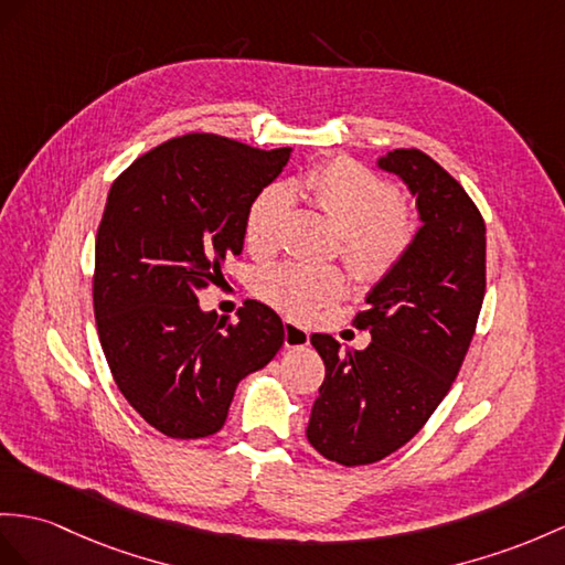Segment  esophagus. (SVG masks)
Returning <instances> with one entry per match:
<instances>
[{
    "label": "esophagus",
    "mask_w": 565,
    "mask_h": 565,
    "mask_svg": "<svg viewBox=\"0 0 565 565\" xmlns=\"http://www.w3.org/2000/svg\"><path fill=\"white\" fill-rule=\"evenodd\" d=\"M282 330H285V348H305V345H309V330L301 328L292 319L282 321Z\"/></svg>",
    "instance_id": "obj_1"
}]
</instances>
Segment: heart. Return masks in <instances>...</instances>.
Returning <instances> with one entry per match:
<instances>
[{"label":"heart","mask_w":565,"mask_h":565,"mask_svg":"<svg viewBox=\"0 0 565 565\" xmlns=\"http://www.w3.org/2000/svg\"><path fill=\"white\" fill-rule=\"evenodd\" d=\"M292 190L321 211L340 232V256L360 285H376L403 264L417 237V220L401 203L391 179L352 158H330L299 174L290 189L268 184L244 215L246 249L268 256L280 246L282 225L292 211ZM254 292L292 316H311L345 292L338 268L285 260L254 275Z\"/></svg>","instance_id":"heart-1"}]
</instances>
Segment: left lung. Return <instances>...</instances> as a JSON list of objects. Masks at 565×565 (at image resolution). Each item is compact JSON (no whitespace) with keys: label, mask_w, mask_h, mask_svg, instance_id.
<instances>
[{"label":"left lung","mask_w":565,"mask_h":565,"mask_svg":"<svg viewBox=\"0 0 565 565\" xmlns=\"http://www.w3.org/2000/svg\"><path fill=\"white\" fill-rule=\"evenodd\" d=\"M379 164L417 196L422 227L354 316L371 333L366 350L311 335L326 379L307 438L345 467L383 460L429 422L470 350L487 290L484 217L458 179L417 148H395Z\"/></svg>","instance_id":"8db88e82"}]
</instances>
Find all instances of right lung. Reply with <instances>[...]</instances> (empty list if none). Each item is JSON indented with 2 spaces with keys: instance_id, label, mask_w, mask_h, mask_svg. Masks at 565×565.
<instances>
[{
  "instance_id": "right-lung-1",
  "label": "right lung",
  "mask_w": 565,
  "mask_h": 565,
  "mask_svg": "<svg viewBox=\"0 0 565 565\" xmlns=\"http://www.w3.org/2000/svg\"><path fill=\"white\" fill-rule=\"evenodd\" d=\"M290 160L215 134H184L136 158L107 194L95 237L93 309L127 403L170 438L213 436L237 383L282 348L280 316L256 299L237 321L199 292L242 254L252 199Z\"/></svg>"
}]
</instances>
